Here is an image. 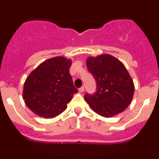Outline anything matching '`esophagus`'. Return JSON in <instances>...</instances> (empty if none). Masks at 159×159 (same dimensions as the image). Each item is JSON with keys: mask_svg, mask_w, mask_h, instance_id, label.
<instances>
[{"mask_svg": "<svg viewBox=\"0 0 159 159\" xmlns=\"http://www.w3.org/2000/svg\"><path fill=\"white\" fill-rule=\"evenodd\" d=\"M79 92H80V93H83L84 92V87H81L80 88H79Z\"/></svg>", "mask_w": 159, "mask_h": 159, "instance_id": "esophagus-1", "label": "esophagus"}]
</instances>
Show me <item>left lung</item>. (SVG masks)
<instances>
[{
    "label": "left lung",
    "instance_id": "1",
    "mask_svg": "<svg viewBox=\"0 0 159 159\" xmlns=\"http://www.w3.org/2000/svg\"><path fill=\"white\" fill-rule=\"evenodd\" d=\"M86 64L96 81L95 94L84 95L90 107L106 118L126 110L133 99L134 86L124 64L108 54L88 57Z\"/></svg>",
    "mask_w": 159,
    "mask_h": 159
}]
</instances>
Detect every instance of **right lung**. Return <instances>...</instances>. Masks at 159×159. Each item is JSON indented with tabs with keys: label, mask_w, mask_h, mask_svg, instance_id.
<instances>
[{
	"label": "right lung",
	"mask_w": 159,
	"mask_h": 159,
	"mask_svg": "<svg viewBox=\"0 0 159 159\" xmlns=\"http://www.w3.org/2000/svg\"><path fill=\"white\" fill-rule=\"evenodd\" d=\"M71 60L57 57L43 61L29 74L24 84L23 99L40 117L50 119L62 113L78 90L69 69Z\"/></svg>",
	"instance_id": "1"
}]
</instances>
